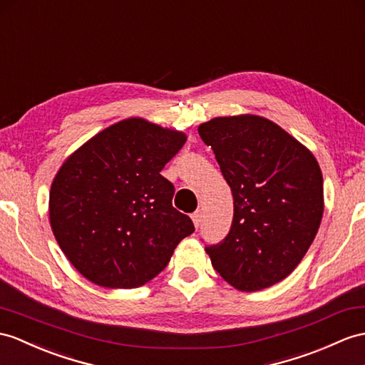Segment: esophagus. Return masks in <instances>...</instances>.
Here are the masks:
<instances>
[{
	"mask_svg": "<svg viewBox=\"0 0 365 365\" xmlns=\"http://www.w3.org/2000/svg\"><path fill=\"white\" fill-rule=\"evenodd\" d=\"M192 221H193L195 227L198 229L200 225H201V221H202V213H201V210H197V212L192 213Z\"/></svg>",
	"mask_w": 365,
	"mask_h": 365,
	"instance_id": "34e87169",
	"label": "esophagus"
}]
</instances>
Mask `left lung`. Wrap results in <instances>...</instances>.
<instances>
[{
  "label": "left lung",
  "instance_id": "8db88e82",
  "mask_svg": "<svg viewBox=\"0 0 365 365\" xmlns=\"http://www.w3.org/2000/svg\"><path fill=\"white\" fill-rule=\"evenodd\" d=\"M232 190L234 220L212 266L240 291L272 287L294 271L324 213L316 158L277 123L254 114L215 118L198 127Z\"/></svg>",
  "mask_w": 365,
  "mask_h": 365
}]
</instances>
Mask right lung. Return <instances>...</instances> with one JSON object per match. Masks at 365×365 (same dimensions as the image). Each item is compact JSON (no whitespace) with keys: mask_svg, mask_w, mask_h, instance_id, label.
I'll return each instance as SVG.
<instances>
[{"mask_svg":"<svg viewBox=\"0 0 365 365\" xmlns=\"http://www.w3.org/2000/svg\"><path fill=\"white\" fill-rule=\"evenodd\" d=\"M185 139L130 118L97 133L60 167L49 221L83 277L105 288L145 285L193 232L192 220L173 207V184L161 175Z\"/></svg>","mask_w":365,"mask_h":365,"instance_id":"add662e5","label":"right lung"}]
</instances>
